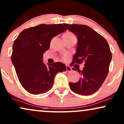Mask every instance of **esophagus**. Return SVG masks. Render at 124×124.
<instances>
[{"label":"esophagus","mask_w":124,"mask_h":124,"mask_svg":"<svg viewBox=\"0 0 124 124\" xmlns=\"http://www.w3.org/2000/svg\"><path fill=\"white\" fill-rule=\"evenodd\" d=\"M66 71L67 72L71 71H72V69L69 66H66Z\"/></svg>","instance_id":"34e87169"}]
</instances>
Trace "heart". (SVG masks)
Wrapping results in <instances>:
<instances>
[{
  "mask_svg": "<svg viewBox=\"0 0 124 124\" xmlns=\"http://www.w3.org/2000/svg\"><path fill=\"white\" fill-rule=\"evenodd\" d=\"M75 37H76V36L74 35V34L71 32H66V33L64 34L63 35V38L67 39H70V38H75ZM67 57V55H65L63 57V59H65Z\"/></svg>",
  "mask_w": 124,
  "mask_h": 124,
  "instance_id": "b5f03b06",
  "label": "heart"
}]
</instances>
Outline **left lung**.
<instances>
[{
    "mask_svg": "<svg viewBox=\"0 0 124 124\" xmlns=\"http://www.w3.org/2000/svg\"><path fill=\"white\" fill-rule=\"evenodd\" d=\"M78 39L76 54L72 64L84 63L82 70L77 69L81 78L76 83H69L71 90L78 94L89 95L95 93L105 80L112 53L108 42L92 28L84 24H63ZM73 70H76L74 68Z\"/></svg>",
    "mask_w": 124,
    "mask_h": 124,
    "instance_id": "left-lung-1",
    "label": "left lung"
}]
</instances>
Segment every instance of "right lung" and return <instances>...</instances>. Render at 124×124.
I'll return each instance as SVG.
<instances>
[{"label": "right lung", "mask_w": 124, "mask_h": 124, "mask_svg": "<svg viewBox=\"0 0 124 124\" xmlns=\"http://www.w3.org/2000/svg\"><path fill=\"white\" fill-rule=\"evenodd\" d=\"M65 31L63 24H39L23 30L14 41L11 61L20 84L29 93H46L53 87L57 73L66 70L60 62L47 66L42 61L53 38Z\"/></svg>", "instance_id": "right-lung-1"}]
</instances>
